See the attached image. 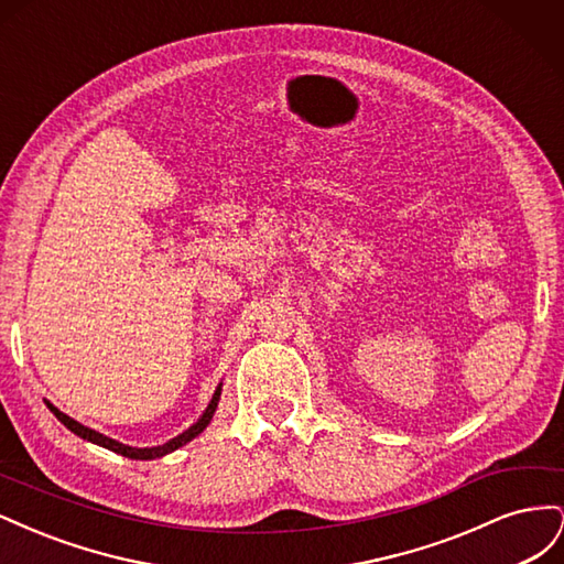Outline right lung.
Here are the masks:
<instances>
[{
    "instance_id": "add662e5",
    "label": "right lung",
    "mask_w": 564,
    "mask_h": 564,
    "mask_svg": "<svg viewBox=\"0 0 564 564\" xmlns=\"http://www.w3.org/2000/svg\"><path fill=\"white\" fill-rule=\"evenodd\" d=\"M220 390H224V383H218V386H216V390H214V395H212V400H209L207 409H204L202 416L191 425V429L183 431L181 435L172 437L169 442H164V445H158V447H129V445H122V442H117V440H112V437H108V435H104V433H98V431H94V429H87V425H82L79 421H75V419H70L67 414H63L61 409L51 404L48 400H44V402H46V406L51 409V412H54V416L65 425V429H67V431H73L77 437L87 440V442H94V445H98V447H106V449H110V452H115V454H122V456H127V458H135V460H152V458H162V456H166V454L176 452L178 447L187 445V442L195 440L204 429H207V425H209V423H212V419H214L216 406H218Z\"/></svg>"
}]
</instances>
